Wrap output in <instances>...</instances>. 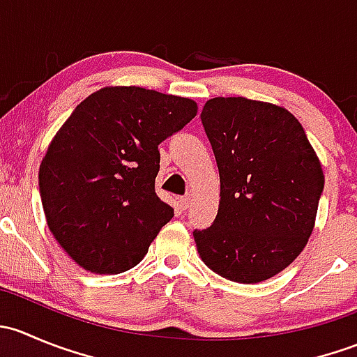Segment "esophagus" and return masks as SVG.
<instances>
[{
    "label": "esophagus",
    "instance_id": "1",
    "mask_svg": "<svg viewBox=\"0 0 357 357\" xmlns=\"http://www.w3.org/2000/svg\"><path fill=\"white\" fill-rule=\"evenodd\" d=\"M190 205H192V195H185V197H181V199H179V207H181L183 211H186Z\"/></svg>",
    "mask_w": 357,
    "mask_h": 357
}]
</instances>
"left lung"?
Listing matches in <instances>:
<instances>
[{"mask_svg": "<svg viewBox=\"0 0 357 357\" xmlns=\"http://www.w3.org/2000/svg\"><path fill=\"white\" fill-rule=\"evenodd\" d=\"M200 117L221 192L214 225L193 231L197 250L222 278L266 282L307 245L325 186L321 162L285 107L218 96Z\"/></svg>", "mask_w": 357, "mask_h": 357, "instance_id": "obj_1", "label": "left lung"}]
</instances>
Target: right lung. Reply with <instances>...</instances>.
Listing matches in <instances>:
<instances>
[{
	"label": "right lung",
	"instance_id": "1",
	"mask_svg": "<svg viewBox=\"0 0 357 357\" xmlns=\"http://www.w3.org/2000/svg\"><path fill=\"white\" fill-rule=\"evenodd\" d=\"M197 102L139 86H105L53 136L39 190L46 222L86 271L135 268L174 215L158 199V145L197 115Z\"/></svg>",
	"mask_w": 357,
	"mask_h": 357
}]
</instances>
